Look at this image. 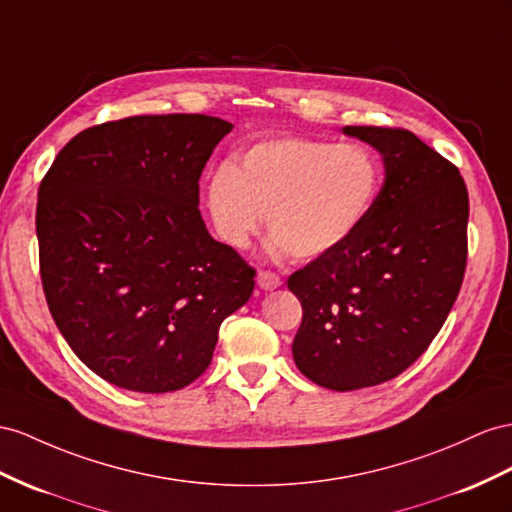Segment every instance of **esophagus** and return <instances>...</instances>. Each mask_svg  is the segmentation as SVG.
I'll list each match as a JSON object with an SVG mask.
<instances>
[{"label": "esophagus", "instance_id": "34e87169", "mask_svg": "<svg viewBox=\"0 0 512 512\" xmlns=\"http://www.w3.org/2000/svg\"><path fill=\"white\" fill-rule=\"evenodd\" d=\"M257 285L261 287V290L264 292H270V290H277V287L281 285V277L279 274H274V272H268V270H261L259 274H257Z\"/></svg>", "mask_w": 512, "mask_h": 512}]
</instances>
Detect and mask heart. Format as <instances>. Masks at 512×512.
Returning <instances> with one entry per match:
<instances>
[{
  "label": "heart",
  "instance_id": "b5f03b06",
  "mask_svg": "<svg viewBox=\"0 0 512 512\" xmlns=\"http://www.w3.org/2000/svg\"><path fill=\"white\" fill-rule=\"evenodd\" d=\"M378 183V164L359 144L279 138L253 144L233 166H218L205 199L229 246L246 248L266 214L274 253L318 259L359 229Z\"/></svg>",
  "mask_w": 512,
  "mask_h": 512
}]
</instances>
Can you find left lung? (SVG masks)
<instances>
[{
	"mask_svg": "<svg viewBox=\"0 0 512 512\" xmlns=\"http://www.w3.org/2000/svg\"><path fill=\"white\" fill-rule=\"evenodd\" d=\"M383 157L385 181L337 251L287 279L303 305L296 368L335 391L396 378L430 346L467 264L469 196L458 168L413 131L342 127Z\"/></svg>",
	"mask_w": 512,
	"mask_h": 512,
	"instance_id": "8db88e82",
	"label": "left lung"
}]
</instances>
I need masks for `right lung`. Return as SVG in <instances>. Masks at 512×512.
Returning <instances> with one entry per match:
<instances>
[{
	"label": "right lung",
	"instance_id": "add662e5",
	"mask_svg": "<svg viewBox=\"0 0 512 512\" xmlns=\"http://www.w3.org/2000/svg\"><path fill=\"white\" fill-rule=\"evenodd\" d=\"M233 125L205 114L129 116L84 129L36 205L51 316L84 365L140 393L177 391L212 361L255 270L209 235L199 179Z\"/></svg>",
	"mask_w": 512,
	"mask_h": 512
}]
</instances>
